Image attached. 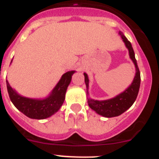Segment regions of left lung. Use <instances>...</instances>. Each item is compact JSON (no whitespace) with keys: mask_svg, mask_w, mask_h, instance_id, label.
<instances>
[{"mask_svg":"<svg viewBox=\"0 0 159 159\" xmlns=\"http://www.w3.org/2000/svg\"><path fill=\"white\" fill-rule=\"evenodd\" d=\"M120 34L122 35V39L125 43L126 47L129 50L130 57L132 60V61L134 62L135 66H136V75H135V78L133 80V82L126 91H124L123 93L118 95L117 97L112 98V99H109V100L106 101L88 99V103H89L90 108L93 109L99 115L107 118L119 116L124 112H125L128 108H130L136 101V97L138 95L140 84H141V73L139 70L132 44L123 34ZM84 81L85 84H86V87L88 89V87H89V78H88L87 74L84 73Z\"/></svg>","mask_w":159,"mask_h":159,"instance_id":"left-lung-1","label":"left lung"}]
</instances>
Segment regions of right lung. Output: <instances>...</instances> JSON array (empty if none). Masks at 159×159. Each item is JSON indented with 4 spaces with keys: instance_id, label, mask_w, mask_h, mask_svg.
Masks as SVG:
<instances>
[{
    "instance_id": "obj_1",
    "label": "right lung",
    "mask_w": 159,
    "mask_h": 159,
    "mask_svg": "<svg viewBox=\"0 0 159 159\" xmlns=\"http://www.w3.org/2000/svg\"><path fill=\"white\" fill-rule=\"evenodd\" d=\"M74 70L68 71L61 76L51 95L44 100H35L21 97L14 92L6 80L8 93L13 104L18 111L31 119H44L58 111L65 100V94L71 80Z\"/></svg>"
}]
</instances>
